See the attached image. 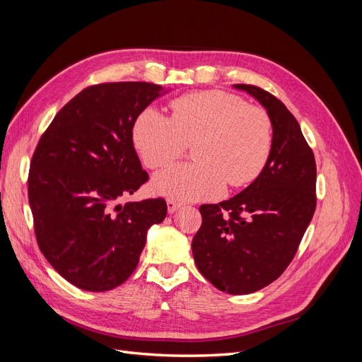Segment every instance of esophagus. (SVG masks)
<instances>
[{"mask_svg":"<svg viewBox=\"0 0 362 362\" xmlns=\"http://www.w3.org/2000/svg\"><path fill=\"white\" fill-rule=\"evenodd\" d=\"M180 206H181V204H180V202H177V201H173V199H168V211H169V213H173V211H177Z\"/></svg>","mask_w":362,"mask_h":362,"instance_id":"obj_1","label":"esophagus"}]
</instances>
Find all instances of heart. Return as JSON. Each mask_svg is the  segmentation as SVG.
<instances>
[{
    "label": "heart",
    "instance_id": "obj_1",
    "mask_svg": "<svg viewBox=\"0 0 362 362\" xmlns=\"http://www.w3.org/2000/svg\"><path fill=\"white\" fill-rule=\"evenodd\" d=\"M170 119L154 108L141 112L133 144L149 169H163L193 145L194 164L173 166L154 178L168 198L201 201L221 196L225 184L238 189L264 170L273 148V122L264 108L222 90L182 95L170 103Z\"/></svg>",
    "mask_w": 362,
    "mask_h": 362
}]
</instances>
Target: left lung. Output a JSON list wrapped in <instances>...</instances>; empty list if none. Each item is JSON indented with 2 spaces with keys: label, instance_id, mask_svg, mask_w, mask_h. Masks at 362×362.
Here are the masks:
<instances>
[{
  "label": "left lung",
  "instance_id": "left-lung-1",
  "mask_svg": "<svg viewBox=\"0 0 362 362\" xmlns=\"http://www.w3.org/2000/svg\"><path fill=\"white\" fill-rule=\"evenodd\" d=\"M267 108L273 148L259 177L234 198L199 206L192 242L205 279L229 294H249L276 281L293 261L315 211L317 168L296 117L276 96L235 84Z\"/></svg>",
  "mask_w": 362,
  "mask_h": 362
}]
</instances>
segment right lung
<instances>
[{
	"instance_id": "1",
	"label": "right lung",
	"mask_w": 362,
	"mask_h": 362,
	"mask_svg": "<svg viewBox=\"0 0 362 362\" xmlns=\"http://www.w3.org/2000/svg\"><path fill=\"white\" fill-rule=\"evenodd\" d=\"M163 90L145 81L86 87L52 119L33 152L28 202L40 252L72 286L107 291L139 264L163 198L120 204L149 178L133 144L137 116Z\"/></svg>"
}]
</instances>
